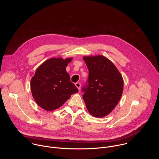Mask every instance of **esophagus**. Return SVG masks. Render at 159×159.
Listing matches in <instances>:
<instances>
[{"instance_id": "obj_1", "label": "esophagus", "mask_w": 159, "mask_h": 159, "mask_svg": "<svg viewBox=\"0 0 159 159\" xmlns=\"http://www.w3.org/2000/svg\"><path fill=\"white\" fill-rule=\"evenodd\" d=\"M75 86L77 87V89H78L79 90H80V87H81V84H80V83H79V82H77V83L75 84Z\"/></svg>"}]
</instances>
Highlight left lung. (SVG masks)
Wrapping results in <instances>:
<instances>
[{
    "label": "left lung",
    "mask_w": 159,
    "mask_h": 159,
    "mask_svg": "<svg viewBox=\"0 0 159 159\" xmlns=\"http://www.w3.org/2000/svg\"><path fill=\"white\" fill-rule=\"evenodd\" d=\"M89 70L88 85L82 88L86 107L92 116L103 118L119 102L123 91V79L116 66L102 55L84 56Z\"/></svg>",
    "instance_id": "obj_1"
}]
</instances>
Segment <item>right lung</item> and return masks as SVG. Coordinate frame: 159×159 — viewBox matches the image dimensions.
I'll return each instance as SVG.
<instances>
[{
	"label": "right lung",
	"instance_id": "right-lung-1",
	"mask_svg": "<svg viewBox=\"0 0 159 159\" xmlns=\"http://www.w3.org/2000/svg\"><path fill=\"white\" fill-rule=\"evenodd\" d=\"M72 60V58H52L37 68L31 80V90L36 102L43 109L55 110L78 93L66 71Z\"/></svg>",
	"mask_w": 159,
	"mask_h": 159
}]
</instances>
